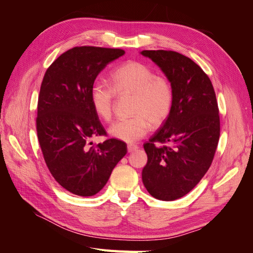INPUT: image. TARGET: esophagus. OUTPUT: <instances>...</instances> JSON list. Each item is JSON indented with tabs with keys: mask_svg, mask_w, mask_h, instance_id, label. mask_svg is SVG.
Here are the masks:
<instances>
[{
	"mask_svg": "<svg viewBox=\"0 0 253 253\" xmlns=\"http://www.w3.org/2000/svg\"><path fill=\"white\" fill-rule=\"evenodd\" d=\"M137 149H138V145H136V144H127V151H128V153H132V152L136 151Z\"/></svg>",
	"mask_w": 253,
	"mask_h": 253,
	"instance_id": "esophagus-1",
	"label": "esophagus"
}]
</instances>
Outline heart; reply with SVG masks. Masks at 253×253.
<instances>
[{
	"mask_svg": "<svg viewBox=\"0 0 253 253\" xmlns=\"http://www.w3.org/2000/svg\"><path fill=\"white\" fill-rule=\"evenodd\" d=\"M112 87L102 81L90 86L89 100L98 117L112 119L115 95H133L132 117L116 121L109 133L126 142H135L149 132L151 124L163 125L169 118L174 103V89L170 80L156 76L151 67L139 61H127L112 73Z\"/></svg>",
	"mask_w": 253,
	"mask_h": 253,
	"instance_id": "b5f03b06",
	"label": "heart"
}]
</instances>
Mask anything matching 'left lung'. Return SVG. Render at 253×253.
Instances as JSON below:
<instances>
[{
  "label": "left lung",
  "mask_w": 253,
  "mask_h": 253,
  "mask_svg": "<svg viewBox=\"0 0 253 253\" xmlns=\"http://www.w3.org/2000/svg\"><path fill=\"white\" fill-rule=\"evenodd\" d=\"M174 89L173 109L143 144L148 163L142 182L160 201L188 194L209 170L219 139V115L211 80L194 61L172 50H142Z\"/></svg>",
  "instance_id": "8db88e82"
}]
</instances>
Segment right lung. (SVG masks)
Wrapping results in <instances>:
<instances>
[{
	"label": "right lung",
	"mask_w": 253,
	"mask_h": 253,
	"mask_svg": "<svg viewBox=\"0 0 253 253\" xmlns=\"http://www.w3.org/2000/svg\"><path fill=\"white\" fill-rule=\"evenodd\" d=\"M124 55L119 48L77 46L57 58L44 75L38 139L53 178L73 194H97L127 152L126 144L115 138L90 142L106 135L89 100L90 86L106 65Z\"/></svg>",
	"instance_id": "add662e5"
}]
</instances>
